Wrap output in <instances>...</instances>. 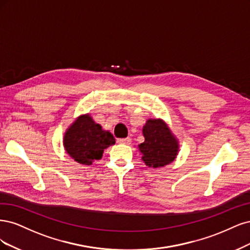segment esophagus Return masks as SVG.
<instances>
[{
	"instance_id": "34e87169",
	"label": "esophagus",
	"mask_w": 250,
	"mask_h": 250,
	"mask_svg": "<svg viewBox=\"0 0 250 250\" xmlns=\"http://www.w3.org/2000/svg\"><path fill=\"white\" fill-rule=\"evenodd\" d=\"M117 142L118 143H120V144H131V142H132V140H131V138L130 137H126V138H120V139H117Z\"/></svg>"
}]
</instances>
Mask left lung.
I'll return each mask as SVG.
<instances>
[{"label": "left lung", "mask_w": 250, "mask_h": 250, "mask_svg": "<svg viewBox=\"0 0 250 250\" xmlns=\"http://www.w3.org/2000/svg\"><path fill=\"white\" fill-rule=\"evenodd\" d=\"M144 142L138 147L148 167L160 168L170 164L179 152V141L162 119H148L142 130Z\"/></svg>", "instance_id": "left-lung-1"}]
</instances>
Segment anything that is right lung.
Segmentation results:
<instances>
[{"instance_id":"right-lung-1","label":"right lung","mask_w":250,"mask_h":250,"mask_svg":"<svg viewBox=\"0 0 250 250\" xmlns=\"http://www.w3.org/2000/svg\"><path fill=\"white\" fill-rule=\"evenodd\" d=\"M115 139L109 131H104L89 114L79 116L64 134L63 146L76 162L91 165L103 157L104 149L113 146Z\"/></svg>"}]
</instances>
